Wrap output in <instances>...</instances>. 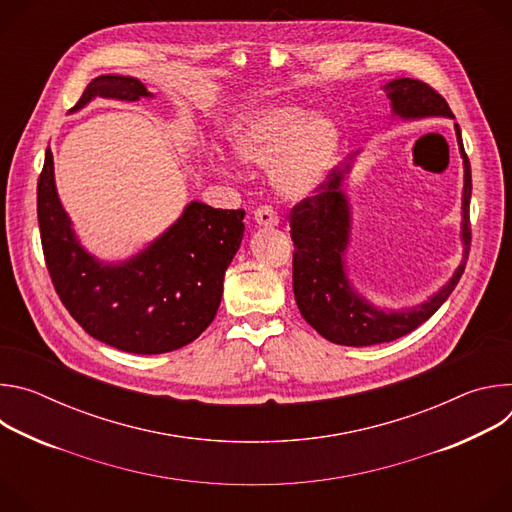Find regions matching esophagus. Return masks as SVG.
<instances>
[{
	"mask_svg": "<svg viewBox=\"0 0 512 512\" xmlns=\"http://www.w3.org/2000/svg\"><path fill=\"white\" fill-rule=\"evenodd\" d=\"M255 223L259 225V227H275L277 223H279V218H277V212L271 208V206H259L257 210H255Z\"/></svg>",
	"mask_w": 512,
	"mask_h": 512,
	"instance_id": "1",
	"label": "esophagus"
}]
</instances>
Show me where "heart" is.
Segmentation results:
<instances>
[{
	"mask_svg": "<svg viewBox=\"0 0 512 512\" xmlns=\"http://www.w3.org/2000/svg\"><path fill=\"white\" fill-rule=\"evenodd\" d=\"M231 150L241 164L269 166L273 192L298 202L326 182L338 158L340 129L324 113H310L298 105H267L237 121Z\"/></svg>",
	"mask_w": 512,
	"mask_h": 512,
	"instance_id": "1",
	"label": "heart"
}]
</instances>
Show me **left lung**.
<instances>
[{
	"label": "left lung",
	"mask_w": 512,
	"mask_h": 512,
	"mask_svg": "<svg viewBox=\"0 0 512 512\" xmlns=\"http://www.w3.org/2000/svg\"><path fill=\"white\" fill-rule=\"evenodd\" d=\"M393 115L403 121L425 117H450L452 109L446 99L429 85L415 79H395L385 85ZM460 156L464 160V190H462V263L450 281L427 302L387 310L373 306L362 298L346 273V251L350 245L352 210L344 192V180L350 166L334 168L316 196H310L291 208L289 227L294 241V296L304 320L326 340L342 346H373L397 340L425 320H429L450 298L458 285L470 253V196L472 170L464 152L462 131L454 125Z\"/></svg>",
	"instance_id": "8db88e82"
}]
</instances>
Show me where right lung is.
Masks as SVG:
<instances>
[{
	"instance_id": "right-lung-1",
	"label": "right lung",
	"mask_w": 512,
	"mask_h": 512,
	"mask_svg": "<svg viewBox=\"0 0 512 512\" xmlns=\"http://www.w3.org/2000/svg\"><path fill=\"white\" fill-rule=\"evenodd\" d=\"M154 97L133 77L93 79L70 113L93 99ZM245 210L212 208L192 200L178 221L137 255L105 263L72 229L46 150L38 178V225L54 289L87 334L133 354H162L196 340L214 320L225 271L241 247Z\"/></svg>"
}]
</instances>
